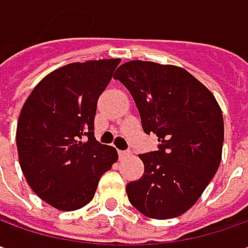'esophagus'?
I'll list each match as a JSON object with an SVG mask.
<instances>
[{"instance_id": "1", "label": "esophagus", "mask_w": 248, "mask_h": 248, "mask_svg": "<svg viewBox=\"0 0 248 248\" xmlns=\"http://www.w3.org/2000/svg\"><path fill=\"white\" fill-rule=\"evenodd\" d=\"M118 154H119V158H124V156L130 155V151H119Z\"/></svg>"}]
</instances>
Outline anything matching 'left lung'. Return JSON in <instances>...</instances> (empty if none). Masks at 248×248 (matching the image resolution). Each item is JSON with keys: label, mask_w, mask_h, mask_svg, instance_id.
<instances>
[{"label": "left lung", "mask_w": 248, "mask_h": 248, "mask_svg": "<svg viewBox=\"0 0 248 248\" xmlns=\"http://www.w3.org/2000/svg\"><path fill=\"white\" fill-rule=\"evenodd\" d=\"M114 78L134 98L144 132L159 141L158 151L139 155L144 174L126 185L129 202L150 218L178 217L201 198L221 163V108L203 83L177 65L132 60Z\"/></svg>", "instance_id": "1"}]
</instances>
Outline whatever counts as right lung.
Instances as JSON below:
<instances>
[{
    "label": "right lung",
    "instance_id": "right-lung-1",
    "mask_svg": "<svg viewBox=\"0 0 248 248\" xmlns=\"http://www.w3.org/2000/svg\"><path fill=\"white\" fill-rule=\"evenodd\" d=\"M119 59L71 63L39 82L17 121L19 163L30 188L62 211L88 204L101 175L118 160L94 137L97 100Z\"/></svg>",
    "mask_w": 248,
    "mask_h": 248
}]
</instances>
